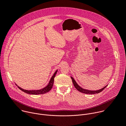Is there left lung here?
<instances>
[{"mask_svg": "<svg viewBox=\"0 0 126 126\" xmlns=\"http://www.w3.org/2000/svg\"><path fill=\"white\" fill-rule=\"evenodd\" d=\"M71 78L72 79V82H73V84L75 87V88L78 90L80 92H81V93H84V94H98L100 92H101V91H102L106 87L107 85L105 86V87H104L103 88H102V89H99L98 90H96V91H92V90H87V89H83L82 88V87H81L77 83V82H76V81L74 80V79L71 76Z\"/></svg>", "mask_w": 126, "mask_h": 126, "instance_id": "1", "label": "left lung"}]
</instances>
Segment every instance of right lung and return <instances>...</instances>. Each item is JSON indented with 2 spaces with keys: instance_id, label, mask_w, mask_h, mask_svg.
I'll use <instances>...</instances> for the list:
<instances>
[{
  "instance_id": "right-lung-1",
  "label": "right lung",
  "mask_w": 126,
  "mask_h": 126,
  "mask_svg": "<svg viewBox=\"0 0 126 126\" xmlns=\"http://www.w3.org/2000/svg\"><path fill=\"white\" fill-rule=\"evenodd\" d=\"M58 70H57L54 73V75L52 76V77H51L48 84L44 88L40 89V90H25L23 89L22 88H21V87H20L19 86H18L17 84H16L17 85V86L22 91H23L25 93H26L27 94H45L47 92H48L49 91H50L53 86V84H54V78L56 76V75L57 73Z\"/></svg>"
}]
</instances>
